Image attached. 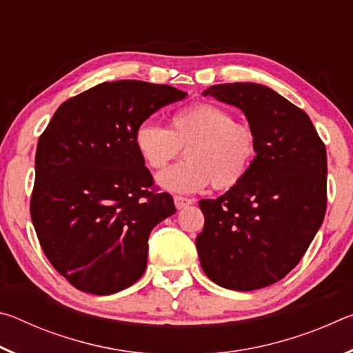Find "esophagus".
<instances>
[{
    "label": "esophagus",
    "mask_w": 353,
    "mask_h": 353,
    "mask_svg": "<svg viewBox=\"0 0 353 353\" xmlns=\"http://www.w3.org/2000/svg\"><path fill=\"white\" fill-rule=\"evenodd\" d=\"M193 204V199H190V198H183V196H174V205H176V208L177 210H182V208H185V207H188V205H191Z\"/></svg>",
    "instance_id": "esophagus-1"
}]
</instances>
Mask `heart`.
Here are the masks:
<instances>
[{"instance_id": "heart-1", "label": "heart", "mask_w": 353, "mask_h": 353, "mask_svg": "<svg viewBox=\"0 0 353 353\" xmlns=\"http://www.w3.org/2000/svg\"><path fill=\"white\" fill-rule=\"evenodd\" d=\"M137 152L148 168L162 170L187 148V162L159 174L162 188L196 193L213 185L216 190L236 187L248 176L256 157L259 139L248 123L235 121L223 105L196 103L171 115L170 129L141 123L134 134Z\"/></svg>"}]
</instances>
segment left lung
I'll return each mask as SVG.
<instances>
[{"label":"left lung","mask_w":353,"mask_h":353,"mask_svg":"<svg viewBox=\"0 0 353 353\" xmlns=\"http://www.w3.org/2000/svg\"><path fill=\"white\" fill-rule=\"evenodd\" d=\"M204 97L235 105L259 139L248 176L216 199H201L196 238L205 276L252 291L282 280L307 252L327 208V151L312 119L270 87L219 83Z\"/></svg>","instance_id":"8db88e82"}]
</instances>
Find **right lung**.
I'll use <instances>...</instances> for the list:
<instances>
[{
    "label": "right lung",
    "instance_id": "obj_1",
    "mask_svg": "<svg viewBox=\"0 0 353 353\" xmlns=\"http://www.w3.org/2000/svg\"><path fill=\"white\" fill-rule=\"evenodd\" d=\"M187 93L103 82L59 107L35 152L31 218L46 259L74 288L107 296L146 271L148 240L176 213L137 152L141 123Z\"/></svg>",
    "mask_w": 353,
    "mask_h": 353
}]
</instances>
